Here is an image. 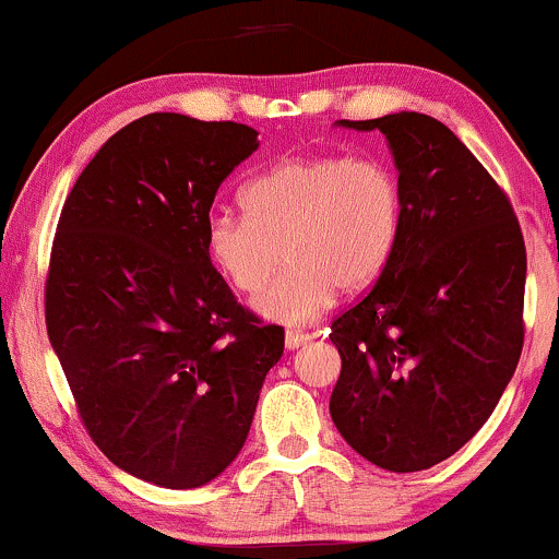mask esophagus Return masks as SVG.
<instances>
[{"label": "esophagus", "instance_id": "34e87169", "mask_svg": "<svg viewBox=\"0 0 559 559\" xmlns=\"http://www.w3.org/2000/svg\"><path fill=\"white\" fill-rule=\"evenodd\" d=\"M313 336L308 334V332H300V329H287V334H285V347L287 349H298V347H302V344L306 342H311Z\"/></svg>", "mask_w": 559, "mask_h": 559}]
</instances>
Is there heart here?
<instances>
[{
  "label": "heart",
  "instance_id": "heart-1",
  "mask_svg": "<svg viewBox=\"0 0 559 559\" xmlns=\"http://www.w3.org/2000/svg\"><path fill=\"white\" fill-rule=\"evenodd\" d=\"M246 212L206 217V253L238 293L280 323H308L336 290L362 293L394 259L404 223L402 181L378 155L290 157L243 189Z\"/></svg>",
  "mask_w": 559,
  "mask_h": 559
}]
</instances>
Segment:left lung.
<instances>
[{"mask_svg":"<svg viewBox=\"0 0 559 559\" xmlns=\"http://www.w3.org/2000/svg\"><path fill=\"white\" fill-rule=\"evenodd\" d=\"M340 127L385 134L404 223L385 272L332 321L329 412L370 464L423 472L487 423L515 373L526 246L511 199L445 123L402 111Z\"/></svg>","mask_w":559,"mask_h":559,"instance_id":"left-lung-1","label":"left lung"}]
</instances>
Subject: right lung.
I'll return each mask as SVG.
<instances>
[{
    "instance_id": "right-lung-1",
    "label": "right lung",
    "mask_w": 559,
    "mask_h": 559,
    "mask_svg": "<svg viewBox=\"0 0 559 559\" xmlns=\"http://www.w3.org/2000/svg\"><path fill=\"white\" fill-rule=\"evenodd\" d=\"M257 134L142 116L87 163L53 236L46 329L82 425L119 469L168 490L233 464L285 349V329L240 306L204 240Z\"/></svg>"
}]
</instances>
